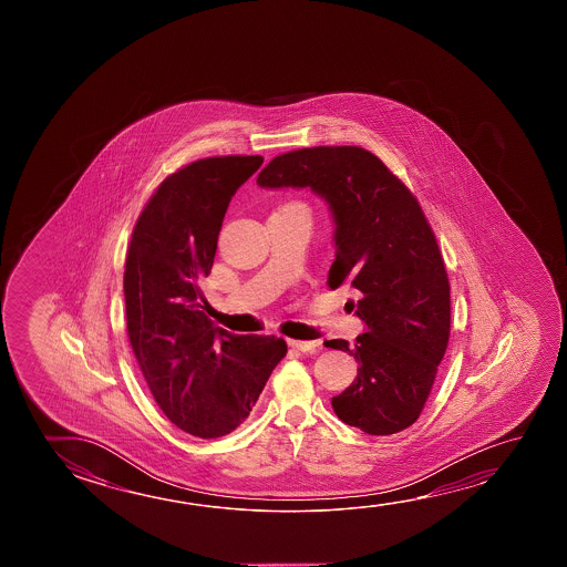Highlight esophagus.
<instances>
[{
	"label": "esophagus",
	"instance_id": "obj_1",
	"mask_svg": "<svg viewBox=\"0 0 567 567\" xmlns=\"http://www.w3.org/2000/svg\"><path fill=\"white\" fill-rule=\"evenodd\" d=\"M288 346L295 348V350H300V352H315L320 343L316 342V340H312V342H307V340H288Z\"/></svg>",
	"mask_w": 567,
	"mask_h": 567
}]
</instances>
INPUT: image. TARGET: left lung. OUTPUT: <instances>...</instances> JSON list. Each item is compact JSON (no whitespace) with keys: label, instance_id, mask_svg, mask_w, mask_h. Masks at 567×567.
I'll list each match as a JSON object with an SVG mask.
<instances>
[{"label":"left lung","instance_id":"obj_1","mask_svg":"<svg viewBox=\"0 0 567 567\" xmlns=\"http://www.w3.org/2000/svg\"><path fill=\"white\" fill-rule=\"evenodd\" d=\"M257 184L310 187L330 204L336 260L328 287H350L365 322L350 352L358 378L332 398L336 415L368 435L411 427L427 403L451 334L445 260L417 197L375 154L360 146H315L270 159Z\"/></svg>","mask_w":567,"mask_h":567}]
</instances>
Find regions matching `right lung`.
<instances>
[{
  "mask_svg": "<svg viewBox=\"0 0 567 567\" xmlns=\"http://www.w3.org/2000/svg\"><path fill=\"white\" fill-rule=\"evenodd\" d=\"M262 156H214L159 184L132 229L124 265L126 332L159 409L189 435H227L249 417L275 365L277 336L227 332L202 310L233 195Z\"/></svg>",
  "mask_w": 567,
  "mask_h": 567,
  "instance_id": "add662e5",
  "label": "right lung"
}]
</instances>
